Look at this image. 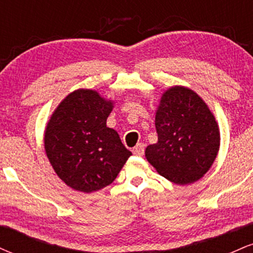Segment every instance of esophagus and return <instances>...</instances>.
Returning <instances> with one entry per match:
<instances>
[{"mask_svg":"<svg viewBox=\"0 0 253 253\" xmlns=\"http://www.w3.org/2000/svg\"><path fill=\"white\" fill-rule=\"evenodd\" d=\"M144 151H145L144 144L139 143V144H136V146L134 147V149H133V153H134L135 156H143Z\"/></svg>","mask_w":253,"mask_h":253,"instance_id":"1","label":"esophagus"}]
</instances>
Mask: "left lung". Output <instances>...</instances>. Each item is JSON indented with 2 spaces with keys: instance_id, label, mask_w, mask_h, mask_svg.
Masks as SVG:
<instances>
[{
  "instance_id": "1",
  "label": "left lung",
  "mask_w": 253,
  "mask_h": 253,
  "mask_svg": "<svg viewBox=\"0 0 253 253\" xmlns=\"http://www.w3.org/2000/svg\"><path fill=\"white\" fill-rule=\"evenodd\" d=\"M158 143L145 156L156 170L176 184L200 179L215 161L220 133L207 104L193 90L172 86L164 92L156 113Z\"/></svg>"
}]
</instances>
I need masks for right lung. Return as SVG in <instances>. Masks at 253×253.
<instances>
[{
    "instance_id": "obj_1",
    "label": "right lung",
    "mask_w": 253,
    "mask_h": 253,
    "mask_svg": "<svg viewBox=\"0 0 253 253\" xmlns=\"http://www.w3.org/2000/svg\"><path fill=\"white\" fill-rule=\"evenodd\" d=\"M113 103L78 89L60 102L45 130V151L59 178L72 189L92 193L110 184L132 152L107 127Z\"/></svg>"
}]
</instances>
